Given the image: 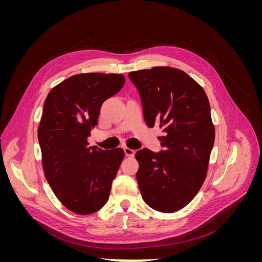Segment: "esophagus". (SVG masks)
Here are the masks:
<instances>
[{
	"label": "esophagus",
	"instance_id": "obj_1",
	"mask_svg": "<svg viewBox=\"0 0 262 262\" xmlns=\"http://www.w3.org/2000/svg\"><path fill=\"white\" fill-rule=\"evenodd\" d=\"M123 149H124L125 156H128V157H133V156H134V154H136V152H134V150H133V149H131L130 147H124Z\"/></svg>",
	"mask_w": 262,
	"mask_h": 262
}]
</instances>
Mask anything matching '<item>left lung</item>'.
<instances>
[{"label": "left lung", "instance_id": "left-lung-1", "mask_svg": "<svg viewBox=\"0 0 262 262\" xmlns=\"http://www.w3.org/2000/svg\"><path fill=\"white\" fill-rule=\"evenodd\" d=\"M129 77L140 93L147 126L163 131L161 153L147 148L136 153L142 198L158 212H177L207 178L215 139L208 96L192 77L175 68L133 71Z\"/></svg>", "mask_w": 262, "mask_h": 262}]
</instances>
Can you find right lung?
<instances>
[{"label": "right lung", "instance_id": "1", "mask_svg": "<svg viewBox=\"0 0 262 262\" xmlns=\"http://www.w3.org/2000/svg\"><path fill=\"white\" fill-rule=\"evenodd\" d=\"M122 74L82 73L49 92L38 126L45 177L64 207L80 215L100 210L123 157L122 148L89 146L101 104L124 85Z\"/></svg>", "mask_w": 262, "mask_h": 262}]
</instances>
